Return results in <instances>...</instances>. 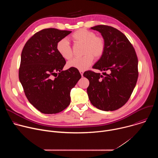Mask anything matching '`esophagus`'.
<instances>
[{"mask_svg":"<svg viewBox=\"0 0 158 158\" xmlns=\"http://www.w3.org/2000/svg\"><path fill=\"white\" fill-rule=\"evenodd\" d=\"M79 73H80V74H81V76H83V73H84V71H79Z\"/></svg>","mask_w":158,"mask_h":158,"instance_id":"esophagus-1","label":"esophagus"}]
</instances>
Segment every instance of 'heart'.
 Here are the masks:
<instances>
[{
	"label": "heart",
	"mask_w": 158,
	"mask_h": 158,
	"mask_svg": "<svg viewBox=\"0 0 158 158\" xmlns=\"http://www.w3.org/2000/svg\"><path fill=\"white\" fill-rule=\"evenodd\" d=\"M71 37L75 44L83 45L82 54L84 56L68 62V67L84 71L92 64L94 57L99 59L103 55L106 47L105 40L103 37L96 36L94 32L82 29L74 32ZM56 49L64 59L69 60L72 58V48L66 39H62L58 41Z\"/></svg>",
	"instance_id": "obj_1"
}]
</instances>
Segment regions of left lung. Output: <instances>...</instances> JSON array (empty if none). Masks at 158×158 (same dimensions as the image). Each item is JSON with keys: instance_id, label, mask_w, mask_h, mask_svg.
I'll list each match as a JSON object with an SVG mask.
<instances>
[{"instance_id": "8db88e82", "label": "left lung", "mask_w": 158, "mask_h": 158, "mask_svg": "<svg viewBox=\"0 0 158 158\" xmlns=\"http://www.w3.org/2000/svg\"><path fill=\"white\" fill-rule=\"evenodd\" d=\"M91 29L99 32L106 44L103 55L93 68L109 73H105L104 76L92 71L84 73L89 81L87 89L89 99L100 110H115L127 102L136 86L137 55L126 36L117 29L104 25Z\"/></svg>"}]
</instances>
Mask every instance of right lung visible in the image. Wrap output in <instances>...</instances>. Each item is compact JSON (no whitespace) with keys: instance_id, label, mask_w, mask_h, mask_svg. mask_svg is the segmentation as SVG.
I'll return each mask as SVG.
<instances>
[{"instance_id":"add662e5","label":"right lung","mask_w":158,"mask_h":158,"mask_svg":"<svg viewBox=\"0 0 158 158\" xmlns=\"http://www.w3.org/2000/svg\"><path fill=\"white\" fill-rule=\"evenodd\" d=\"M71 32L41 30L22 49L19 81L29 102L42 113L56 114L65 109L71 102V89L81 78L76 68L62 70L66 62L56 49L58 41Z\"/></svg>"}]
</instances>
